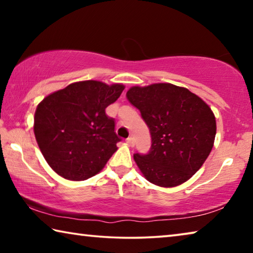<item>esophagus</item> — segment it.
I'll return each mask as SVG.
<instances>
[{
	"label": "esophagus",
	"mask_w": 253,
	"mask_h": 253,
	"mask_svg": "<svg viewBox=\"0 0 253 253\" xmlns=\"http://www.w3.org/2000/svg\"><path fill=\"white\" fill-rule=\"evenodd\" d=\"M126 142H127L128 145H129L130 147H132L135 145V139H134V137H131V136L128 137V138L126 139Z\"/></svg>",
	"instance_id": "obj_1"
}]
</instances>
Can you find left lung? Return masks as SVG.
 Here are the masks:
<instances>
[{
    "instance_id": "obj_1",
    "label": "left lung",
    "mask_w": 253,
    "mask_h": 253,
    "mask_svg": "<svg viewBox=\"0 0 253 253\" xmlns=\"http://www.w3.org/2000/svg\"><path fill=\"white\" fill-rule=\"evenodd\" d=\"M126 97L151 131L149 152L134 154L140 172L162 187L190 179L212 151L216 123L211 108L188 89L172 84L131 87Z\"/></svg>"
}]
</instances>
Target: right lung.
<instances>
[{
	"label": "right lung",
	"instance_id": "add662e5",
	"mask_svg": "<svg viewBox=\"0 0 253 253\" xmlns=\"http://www.w3.org/2000/svg\"><path fill=\"white\" fill-rule=\"evenodd\" d=\"M125 87L85 80L46 96L34 114V135L42 155L55 173L84 181L105 168L121 138L115 119L105 109Z\"/></svg>",
	"mask_w": 253,
	"mask_h": 253
}]
</instances>
